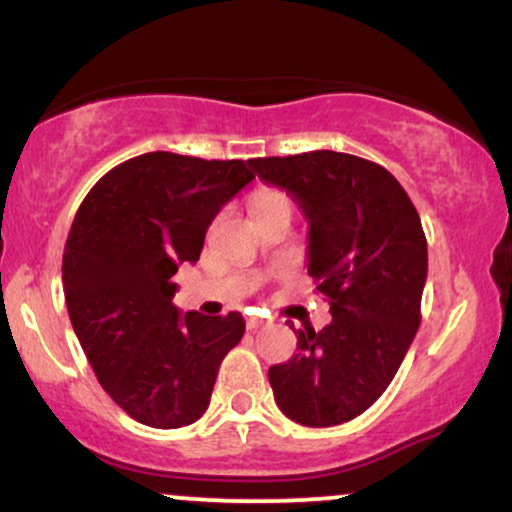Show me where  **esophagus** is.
<instances>
[{"instance_id":"esophagus-1","label":"esophagus","mask_w":512,"mask_h":512,"mask_svg":"<svg viewBox=\"0 0 512 512\" xmlns=\"http://www.w3.org/2000/svg\"><path fill=\"white\" fill-rule=\"evenodd\" d=\"M245 325H248L250 332H257V330H262L264 325H267V320H264V317H260V315H248V317H245Z\"/></svg>"}]
</instances>
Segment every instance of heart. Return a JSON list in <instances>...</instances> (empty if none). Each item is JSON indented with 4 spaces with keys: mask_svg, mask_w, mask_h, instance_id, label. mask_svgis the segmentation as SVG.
Listing matches in <instances>:
<instances>
[{
    "mask_svg": "<svg viewBox=\"0 0 512 512\" xmlns=\"http://www.w3.org/2000/svg\"><path fill=\"white\" fill-rule=\"evenodd\" d=\"M279 204H291L289 197L284 192L276 190H260L255 197H252V211H262L269 207H279Z\"/></svg>",
    "mask_w": 512,
    "mask_h": 512,
    "instance_id": "obj_1",
    "label": "heart"
}]
</instances>
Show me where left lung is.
<instances>
[{
	"label": "left lung",
	"mask_w": 512,
	"mask_h": 512,
	"mask_svg": "<svg viewBox=\"0 0 512 512\" xmlns=\"http://www.w3.org/2000/svg\"><path fill=\"white\" fill-rule=\"evenodd\" d=\"M248 163L308 219V274L332 313L320 332L293 330L298 354L269 368L274 399L296 424H344L387 390L421 325L419 211L395 175L366 158L308 151Z\"/></svg>",
	"instance_id": "8db88e82"
}]
</instances>
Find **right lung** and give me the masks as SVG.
Instances as JSON below:
<instances>
[{
    "label": "right lung",
    "instance_id": "right-lung-1",
    "mask_svg": "<svg viewBox=\"0 0 512 512\" xmlns=\"http://www.w3.org/2000/svg\"><path fill=\"white\" fill-rule=\"evenodd\" d=\"M252 178L245 161L151 151L105 173L76 211L62 257L69 320L98 383L139 424H195L243 339L240 313L180 315L173 276Z\"/></svg>",
    "mask_w": 512,
    "mask_h": 512
}]
</instances>
